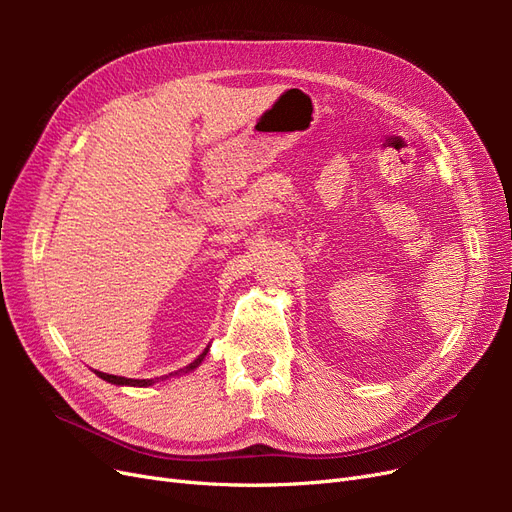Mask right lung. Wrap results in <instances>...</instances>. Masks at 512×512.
Listing matches in <instances>:
<instances>
[{
    "label": "right lung",
    "mask_w": 512,
    "mask_h": 512,
    "mask_svg": "<svg viewBox=\"0 0 512 512\" xmlns=\"http://www.w3.org/2000/svg\"><path fill=\"white\" fill-rule=\"evenodd\" d=\"M207 352H209V346L203 350V354H198V359H194L190 365H185L183 369H177V371H173V374H168V376H160V378H147V380H134V378H123V376H111V374H102V371H98V376L102 378V380H106V382H111V384H117V386H151V384H156V382H160V380H168V378H173V376H181V374H190V371H194L200 363H203V359L207 356Z\"/></svg>",
    "instance_id": "1"
}]
</instances>
